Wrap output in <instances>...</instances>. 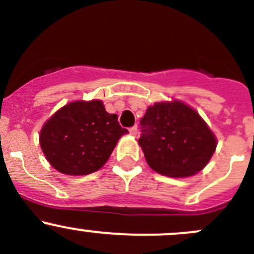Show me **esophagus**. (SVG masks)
Instances as JSON below:
<instances>
[{
	"mask_svg": "<svg viewBox=\"0 0 254 254\" xmlns=\"http://www.w3.org/2000/svg\"><path fill=\"white\" fill-rule=\"evenodd\" d=\"M129 133L132 135H137V133H138V127L137 126H133V127H130L129 128Z\"/></svg>",
	"mask_w": 254,
	"mask_h": 254,
	"instance_id": "obj_1",
	"label": "esophagus"
}]
</instances>
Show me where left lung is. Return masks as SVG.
I'll return each instance as SVG.
<instances>
[{"mask_svg":"<svg viewBox=\"0 0 254 254\" xmlns=\"http://www.w3.org/2000/svg\"><path fill=\"white\" fill-rule=\"evenodd\" d=\"M139 145L148 165L158 174L187 177L204 169L216 138L197 111L182 101L155 103L140 120Z\"/></svg>","mask_w":254,"mask_h":254,"instance_id":"8db88e82","label":"left lung"}]
</instances>
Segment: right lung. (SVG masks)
Instances as JSON below:
<instances>
[{
  "mask_svg": "<svg viewBox=\"0 0 254 254\" xmlns=\"http://www.w3.org/2000/svg\"><path fill=\"white\" fill-rule=\"evenodd\" d=\"M128 130L103 101H74L55 112L40 130V146L51 166L64 175H89L109 160Z\"/></svg>",
  "mask_w": 254,
  "mask_h": 254,
  "instance_id": "1",
  "label": "right lung"
}]
</instances>
